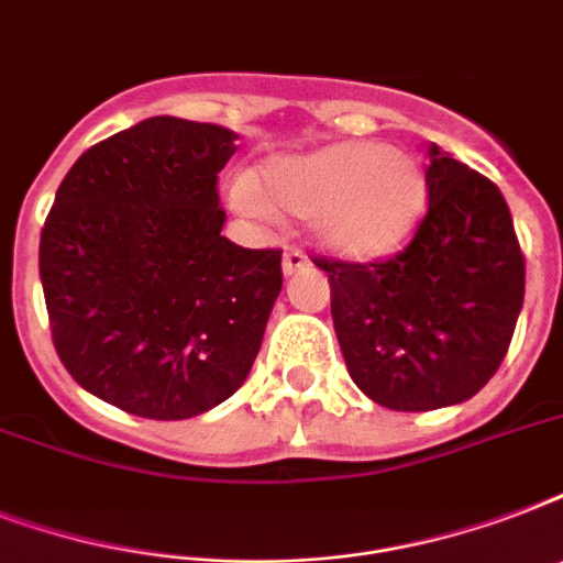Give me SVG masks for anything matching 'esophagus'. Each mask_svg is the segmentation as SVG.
Here are the masks:
<instances>
[{
	"instance_id": "obj_1",
	"label": "esophagus",
	"mask_w": 563,
	"mask_h": 563,
	"mask_svg": "<svg viewBox=\"0 0 563 563\" xmlns=\"http://www.w3.org/2000/svg\"><path fill=\"white\" fill-rule=\"evenodd\" d=\"M307 265V254L300 247H286L283 251V274H295Z\"/></svg>"
}]
</instances>
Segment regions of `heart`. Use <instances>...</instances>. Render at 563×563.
<instances>
[{
	"instance_id": "heart-1",
	"label": "heart",
	"mask_w": 563,
	"mask_h": 563,
	"mask_svg": "<svg viewBox=\"0 0 563 563\" xmlns=\"http://www.w3.org/2000/svg\"><path fill=\"white\" fill-rule=\"evenodd\" d=\"M233 201L251 216L268 207L316 219L321 245L353 260L397 251L427 207L420 163L383 143H339L268 163L256 184L236 180Z\"/></svg>"
}]
</instances>
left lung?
Here are the masks:
<instances>
[{"label": "left lung", "instance_id": "obj_1", "mask_svg": "<svg viewBox=\"0 0 563 563\" xmlns=\"http://www.w3.org/2000/svg\"><path fill=\"white\" fill-rule=\"evenodd\" d=\"M427 216L400 254L316 256L353 383L394 411L453 406L503 365L523 309L526 260L494 180L429 148Z\"/></svg>", "mask_w": 563, "mask_h": 563}]
</instances>
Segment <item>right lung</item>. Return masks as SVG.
<instances>
[{
    "label": "right lung",
    "instance_id": "1",
    "mask_svg": "<svg viewBox=\"0 0 563 563\" xmlns=\"http://www.w3.org/2000/svg\"><path fill=\"white\" fill-rule=\"evenodd\" d=\"M228 128L154 117L101 140L40 233L52 342L110 406L184 420L245 383L283 286L280 247L221 236Z\"/></svg>",
    "mask_w": 563,
    "mask_h": 563
}]
</instances>
